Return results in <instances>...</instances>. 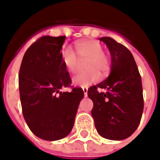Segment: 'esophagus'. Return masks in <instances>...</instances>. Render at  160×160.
I'll list each match as a JSON object with an SVG mask.
<instances>
[{"mask_svg": "<svg viewBox=\"0 0 160 160\" xmlns=\"http://www.w3.org/2000/svg\"><path fill=\"white\" fill-rule=\"evenodd\" d=\"M83 92L84 96H86L87 95V92H88V88L87 87H83Z\"/></svg>", "mask_w": 160, "mask_h": 160, "instance_id": "1", "label": "esophagus"}]
</instances>
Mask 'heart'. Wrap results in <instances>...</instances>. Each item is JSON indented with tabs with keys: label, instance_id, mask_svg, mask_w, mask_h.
<instances>
[{
	"label": "heart",
	"instance_id": "heart-1",
	"mask_svg": "<svg viewBox=\"0 0 160 160\" xmlns=\"http://www.w3.org/2000/svg\"><path fill=\"white\" fill-rule=\"evenodd\" d=\"M84 65L88 71L77 74L73 77V83L77 86L86 87L99 80L101 74H106L110 68V60L103 53V46L94 40L78 42L75 45V52L70 47L62 51V60L66 68L70 73L77 72L80 60H86Z\"/></svg>",
	"mask_w": 160,
	"mask_h": 160
}]
</instances>
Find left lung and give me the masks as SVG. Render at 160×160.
I'll return each instance as SVG.
<instances>
[{
    "instance_id": "1",
    "label": "left lung",
    "mask_w": 160,
    "mask_h": 160,
    "mask_svg": "<svg viewBox=\"0 0 160 160\" xmlns=\"http://www.w3.org/2000/svg\"><path fill=\"white\" fill-rule=\"evenodd\" d=\"M111 56L107 79L91 86L88 97L93 102L92 116L96 130L103 138L121 141L137 129L143 111L142 78L131 52L110 37H102ZM98 88L106 89L100 93Z\"/></svg>"
}]
</instances>
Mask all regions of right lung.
I'll return each instance as SVG.
<instances>
[{"label":"right lung","mask_w":160,"mask_h":160,"mask_svg":"<svg viewBox=\"0 0 160 160\" xmlns=\"http://www.w3.org/2000/svg\"><path fill=\"white\" fill-rule=\"evenodd\" d=\"M66 36H42L26 52L22 59L18 86L23 116L30 130L46 141L64 138L71 132L82 88L61 92L71 83L60 50Z\"/></svg>","instance_id":"add662e5"}]
</instances>
